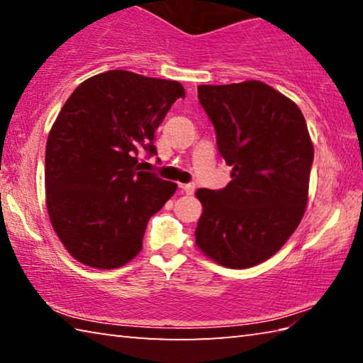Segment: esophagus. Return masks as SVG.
<instances>
[{
	"instance_id": "esophagus-1",
	"label": "esophagus",
	"mask_w": 363,
	"mask_h": 363,
	"mask_svg": "<svg viewBox=\"0 0 363 363\" xmlns=\"http://www.w3.org/2000/svg\"><path fill=\"white\" fill-rule=\"evenodd\" d=\"M181 190H182V192H186L187 195H192L194 192H195V186H194V184H181Z\"/></svg>"
}]
</instances>
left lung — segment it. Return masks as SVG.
Wrapping results in <instances>:
<instances>
[{
    "label": "left lung",
    "instance_id": "1",
    "mask_svg": "<svg viewBox=\"0 0 363 363\" xmlns=\"http://www.w3.org/2000/svg\"><path fill=\"white\" fill-rule=\"evenodd\" d=\"M199 101L232 167L224 189L196 190L195 243L230 269L256 266L296 230L307 205L314 147L296 104L261 82L201 84Z\"/></svg>",
    "mask_w": 363,
    "mask_h": 363
}]
</instances>
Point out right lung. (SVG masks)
I'll return each mask as SVG.
<instances>
[{
	"instance_id": "1",
	"label": "right lung",
	"mask_w": 363,
	"mask_h": 363,
	"mask_svg": "<svg viewBox=\"0 0 363 363\" xmlns=\"http://www.w3.org/2000/svg\"><path fill=\"white\" fill-rule=\"evenodd\" d=\"M184 97L177 82L110 70L64 104L46 144V206L79 262L121 267L143 248L147 223L177 186L143 171L138 155H157V128Z\"/></svg>"
}]
</instances>
